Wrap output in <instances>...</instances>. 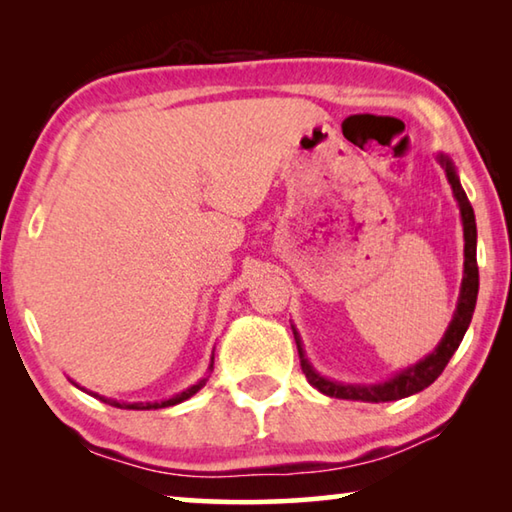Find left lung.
<instances>
[{
	"label": "left lung",
	"mask_w": 512,
	"mask_h": 512,
	"mask_svg": "<svg viewBox=\"0 0 512 512\" xmlns=\"http://www.w3.org/2000/svg\"><path fill=\"white\" fill-rule=\"evenodd\" d=\"M438 162L440 167L445 169L449 185H452L454 198L458 201V210H461V219H463V237H465V262H463V284H461V296H458V305L454 311L452 323H449L447 332L443 336V341L438 343V348L433 350L429 357H424L422 361L415 363V366L406 368L402 372H397L395 377L381 381V384H370V386H361V384H341V381H332L325 379L323 375H318L314 366L305 359V350H302V341L293 327V336H296V345H298V354H300V366L302 372H305L307 381L314 388H318L323 395L329 397H339V400H361V402H393V400H402V397H409L413 393H420L424 388L431 386L433 381L440 377V372L445 370V366L452 359V354L458 350L463 336L470 327V320L476 307V293H479V266H476V221H474V210L470 201L461 187V180L456 176V169L452 160L447 158L445 153H438Z\"/></svg>",
	"instance_id": "obj_1"
}]
</instances>
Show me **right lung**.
I'll list each match as a JSON object with an SVG mask.
<instances>
[{"mask_svg": "<svg viewBox=\"0 0 512 512\" xmlns=\"http://www.w3.org/2000/svg\"><path fill=\"white\" fill-rule=\"evenodd\" d=\"M212 366H214V357H212V361H210V370H212ZM205 381H207V377H205V379H201V381H196V384H194V386H189L187 391L178 393V395H173V397H169V400H162V402H117V400H108V397H101V395H97V393H92V395H94V397H99L101 402H106V404H110V406H117V409L149 411V409H164V406H173V404H180V402L189 400V397H192V395H196L198 391H201V388L205 386Z\"/></svg>", "mask_w": 512, "mask_h": 512, "instance_id": "obj_1", "label": "right lung"}]
</instances>
